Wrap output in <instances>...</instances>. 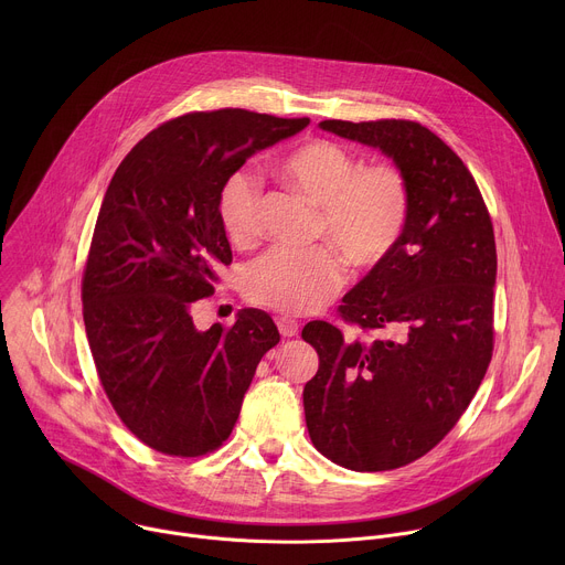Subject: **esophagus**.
Listing matches in <instances>:
<instances>
[{
    "instance_id": "obj_1",
    "label": "esophagus",
    "mask_w": 565,
    "mask_h": 565,
    "mask_svg": "<svg viewBox=\"0 0 565 565\" xmlns=\"http://www.w3.org/2000/svg\"><path fill=\"white\" fill-rule=\"evenodd\" d=\"M277 329L284 338H295L299 333V324L290 317H277Z\"/></svg>"
}]
</instances>
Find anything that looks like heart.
I'll list each match as a JSON object with an SVG mask.
<instances>
[{
  "instance_id": "obj_1",
  "label": "heart",
  "mask_w": 565,
  "mask_h": 565,
  "mask_svg": "<svg viewBox=\"0 0 565 565\" xmlns=\"http://www.w3.org/2000/svg\"><path fill=\"white\" fill-rule=\"evenodd\" d=\"M284 177L315 205L317 230L353 268H373L395 248L409 216V188L391 166L362 168L360 158L331 140H312L288 153ZM262 179L238 168L218 188L216 210L234 244H248L259 230ZM344 284V264L327 246L273 248L244 277L253 303L303 315L324 306Z\"/></svg>"
}]
</instances>
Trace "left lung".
<instances>
[{
	"label": "left lung",
	"mask_w": 565,
	"mask_h": 565,
	"mask_svg": "<svg viewBox=\"0 0 565 565\" xmlns=\"http://www.w3.org/2000/svg\"><path fill=\"white\" fill-rule=\"evenodd\" d=\"M319 129L380 149L409 188V216L391 255L340 312L388 338L344 340L329 321L301 338L319 369L303 386L317 451L353 471H386L434 449L469 407L492 360L494 227L462 160L412 120H324Z\"/></svg>",
	"instance_id": "obj_1"
}]
</instances>
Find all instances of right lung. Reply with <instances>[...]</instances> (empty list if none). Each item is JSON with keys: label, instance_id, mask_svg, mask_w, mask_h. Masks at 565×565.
Masks as SVG:
<instances>
[{"label": "right lung", "instance_id": "add662e5", "mask_svg": "<svg viewBox=\"0 0 565 565\" xmlns=\"http://www.w3.org/2000/svg\"><path fill=\"white\" fill-rule=\"evenodd\" d=\"M308 122L244 109L188 114L149 131L107 188L83 279L85 329L116 414L156 451L216 449L279 342L259 308L238 310L227 331H199L192 306L232 262L221 183Z\"/></svg>", "mask_w": 565, "mask_h": 565}]
</instances>
